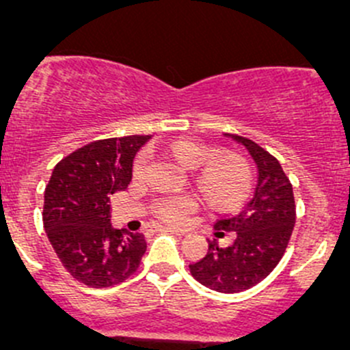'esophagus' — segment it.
<instances>
[{"mask_svg": "<svg viewBox=\"0 0 350 350\" xmlns=\"http://www.w3.org/2000/svg\"><path fill=\"white\" fill-rule=\"evenodd\" d=\"M158 231H165V233H174V234H185V231L183 230H176V228H172V226H157Z\"/></svg>", "mask_w": 350, "mask_h": 350, "instance_id": "esophagus-1", "label": "esophagus"}]
</instances>
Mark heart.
I'll use <instances>...</instances> for the list:
<instances>
[{"label": "heart", "instance_id": "b5f03b06", "mask_svg": "<svg viewBox=\"0 0 350 350\" xmlns=\"http://www.w3.org/2000/svg\"><path fill=\"white\" fill-rule=\"evenodd\" d=\"M172 153L190 168H200L199 182L204 192L217 207H233L240 204L250 192L252 175L250 168L238 157H217L211 148L204 146L199 141L183 137L172 144ZM148 153H141L134 163V172L143 174L148 167ZM199 206V200L193 193H175L165 196L154 204V213L168 224L185 223L189 214Z\"/></svg>", "mask_w": 350, "mask_h": 350}]
</instances>
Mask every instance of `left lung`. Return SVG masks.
I'll use <instances>...</instances> for the list:
<instances>
[{"instance_id": "left-lung-1", "label": "left lung", "mask_w": 350, "mask_h": 350, "mask_svg": "<svg viewBox=\"0 0 350 350\" xmlns=\"http://www.w3.org/2000/svg\"><path fill=\"white\" fill-rule=\"evenodd\" d=\"M241 143L258 168L254 197L238 214L216 221V237L234 231L235 241L219 247L215 238L202 260L190 264V274L217 293H240L264 281L275 269L291 240L296 223L293 185L278 158L252 139L226 134Z\"/></svg>"}]
</instances>
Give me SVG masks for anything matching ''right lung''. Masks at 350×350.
<instances>
[{
  "instance_id": "1",
  "label": "right lung",
  "mask_w": 350,
  "mask_h": 350,
  "mask_svg": "<svg viewBox=\"0 0 350 350\" xmlns=\"http://www.w3.org/2000/svg\"><path fill=\"white\" fill-rule=\"evenodd\" d=\"M151 136L88 143L54 167L44 192L42 221L66 271L90 288H110L137 271L146 252L143 233L110 224V196L133 178V161Z\"/></svg>"
}]
</instances>
